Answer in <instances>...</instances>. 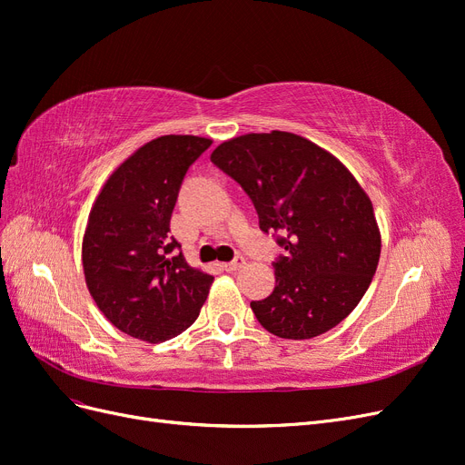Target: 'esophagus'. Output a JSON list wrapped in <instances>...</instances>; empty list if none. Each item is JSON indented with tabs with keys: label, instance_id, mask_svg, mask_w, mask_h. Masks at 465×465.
I'll use <instances>...</instances> for the list:
<instances>
[{
	"label": "esophagus",
	"instance_id": "34e87169",
	"mask_svg": "<svg viewBox=\"0 0 465 465\" xmlns=\"http://www.w3.org/2000/svg\"><path fill=\"white\" fill-rule=\"evenodd\" d=\"M244 263H246V260L242 258V256H236L232 262H227V263H223V267L227 272H236V270H241V267H244Z\"/></svg>",
	"mask_w": 465,
	"mask_h": 465
}]
</instances>
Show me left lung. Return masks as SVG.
<instances>
[{
    "instance_id": "8db88e82",
    "label": "left lung",
    "mask_w": 465,
    "mask_h": 465,
    "mask_svg": "<svg viewBox=\"0 0 465 465\" xmlns=\"http://www.w3.org/2000/svg\"><path fill=\"white\" fill-rule=\"evenodd\" d=\"M211 163L242 186L260 229L275 232L285 248L273 262V292L250 302L258 322L283 340L335 328L367 292L382 246L372 203L355 176L289 132L229 139Z\"/></svg>"
}]
</instances>
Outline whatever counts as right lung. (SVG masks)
Segmentation results:
<instances>
[{
  "mask_svg": "<svg viewBox=\"0 0 465 465\" xmlns=\"http://www.w3.org/2000/svg\"><path fill=\"white\" fill-rule=\"evenodd\" d=\"M209 145L198 135L153 139L112 173L91 209L83 238L89 292L135 340L161 343L188 330L213 283L168 234L182 180Z\"/></svg>",
  "mask_w": 465,
  "mask_h": 465,
  "instance_id": "add662e5",
  "label": "right lung"
}]
</instances>
